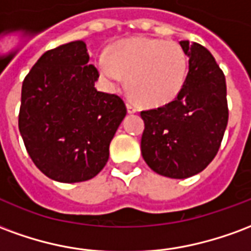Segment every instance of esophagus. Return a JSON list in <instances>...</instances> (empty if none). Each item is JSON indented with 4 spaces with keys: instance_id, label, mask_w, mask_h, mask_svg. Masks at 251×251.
Listing matches in <instances>:
<instances>
[{
    "instance_id": "1",
    "label": "esophagus",
    "mask_w": 251,
    "mask_h": 251,
    "mask_svg": "<svg viewBox=\"0 0 251 251\" xmlns=\"http://www.w3.org/2000/svg\"><path fill=\"white\" fill-rule=\"evenodd\" d=\"M126 109H127V113H130V114H133V113H137L138 111V109H137L136 106L133 103H130V102H127L126 103Z\"/></svg>"
}]
</instances>
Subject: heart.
I'll use <instances>...</instances> for the list:
<instances>
[{
	"label": "heart",
	"mask_w": 251,
	"mask_h": 251,
	"mask_svg": "<svg viewBox=\"0 0 251 251\" xmlns=\"http://www.w3.org/2000/svg\"><path fill=\"white\" fill-rule=\"evenodd\" d=\"M100 76L111 86L124 82L137 102L157 107L172 102L184 87L188 59L174 41L133 37L111 46L97 59Z\"/></svg>",
	"instance_id": "b5f03b06"
}]
</instances>
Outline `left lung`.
<instances>
[{
    "label": "left lung",
    "instance_id": "obj_1",
    "mask_svg": "<svg viewBox=\"0 0 251 251\" xmlns=\"http://www.w3.org/2000/svg\"><path fill=\"white\" fill-rule=\"evenodd\" d=\"M189 57L184 87L175 100L141 111V153L156 174L187 179L214 160L228 121L225 74L210 51L184 40Z\"/></svg>",
    "mask_w": 251,
    "mask_h": 251
}]
</instances>
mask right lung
Here are the masks:
<instances>
[{
    "label": "right lung",
    "mask_w": 251,
    "mask_h": 251,
    "mask_svg": "<svg viewBox=\"0 0 251 251\" xmlns=\"http://www.w3.org/2000/svg\"><path fill=\"white\" fill-rule=\"evenodd\" d=\"M84 41L47 51L25 76L19 129L37 168L60 183L93 179L109 160L126 115L115 94L97 91L99 72Z\"/></svg>",
    "instance_id": "right-lung-1"
}]
</instances>
